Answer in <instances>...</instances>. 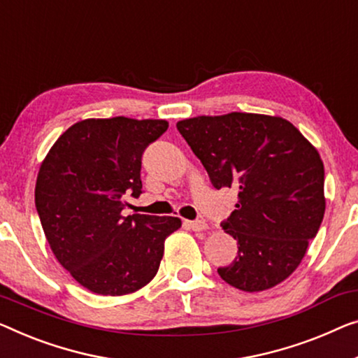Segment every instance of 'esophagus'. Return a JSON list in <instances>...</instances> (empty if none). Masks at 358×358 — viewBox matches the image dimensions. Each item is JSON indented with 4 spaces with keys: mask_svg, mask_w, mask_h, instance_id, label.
I'll return each instance as SVG.
<instances>
[{
    "mask_svg": "<svg viewBox=\"0 0 358 358\" xmlns=\"http://www.w3.org/2000/svg\"><path fill=\"white\" fill-rule=\"evenodd\" d=\"M188 228H191L193 231H204L207 230V223L204 220H189L186 222Z\"/></svg>",
    "mask_w": 358,
    "mask_h": 358,
    "instance_id": "obj_1",
    "label": "esophagus"
}]
</instances>
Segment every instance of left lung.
Returning a JSON list of instances; mask_svg holds the SVG:
<instances>
[{
	"label": "left lung",
	"instance_id": "1",
	"mask_svg": "<svg viewBox=\"0 0 358 358\" xmlns=\"http://www.w3.org/2000/svg\"><path fill=\"white\" fill-rule=\"evenodd\" d=\"M178 131L217 189H238L223 230L238 255L218 275L238 289L259 292L285 281L317 236L324 215L322 157L281 117L248 112L180 120Z\"/></svg>",
	"mask_w": 358,
	"mask_h": 358
}]
</instances>
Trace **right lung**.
<instances>
[{
    "label": "right lung",
    "instance_id": "add662e5",
    "mask_svg": "<svg viewBox=\"0 0 358 358\" xmlns=\"http://www.w3.org/2000/svg\"><path fill=\"white\" fill-rule=\"evenodd\" d=\"M167 120L87 119L67 128L41 162L35 206L59 264L92 292L124 296L156 276L178 217L122 215L138 197L141 156Z\"/></svg>",
    "mask_w": 358,
    "mask_h": 358
}]
</instances>
